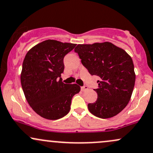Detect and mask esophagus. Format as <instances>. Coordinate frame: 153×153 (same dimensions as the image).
Wrapping results in <instances>:
<instances>
[{"instance_id":"esophagus-1","label":"esophagus","mask_w":153,"mask_h":153,"mask_svg":"<svg viewBox=\"0 0 153 153\" xmlns=\"http://www.w3.org/2000/svg\"><path fill=\"white\" fill-rule=\"evenodd\" d=\"M88 89V87L87 85H84V86L81 87V91H87Z\"/></svg>"}]
</instances>
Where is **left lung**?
<instances>
[{
  "label": "left lung",
  "instance_id": "left-lung-1",
  "mask_svg": "<svg viewBox=\"0 0 153 153\" xmlns=\"http://www.w3.org/2000/svg\"><path fill=\"white\" fill-rule=\"evenodd\" d=\"M75 52L91 75L99 77L94 89L98 98L88 108L101 119L113 117L127 106L135 82L132 59L123 49L108 42L78 45Z\"/></svg>",
  "mask_w": 153,
  "mask_h": 153
}]
</instances>
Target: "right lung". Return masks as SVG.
<instances>
[{"label": "right lung", "instance_id": "obj_1", "mask_svg": "<svg viewBox=\"0 0 153 153\" xmlns=\"http://www.w3.org/2000/svg\"><path fill=\"white\" fill-rule=\"evenodd\" d=\"M76 44L45 40L28 51L22 65L21 83L26 101L37 114L56 120L71 110L72 98L80 91L77 84L62 81L63 59Z\"/></svg>", "mask_w": 153, "mask_h": 153}]
</instances>
